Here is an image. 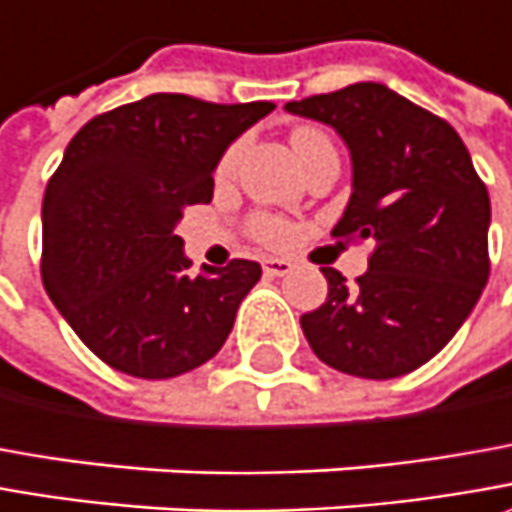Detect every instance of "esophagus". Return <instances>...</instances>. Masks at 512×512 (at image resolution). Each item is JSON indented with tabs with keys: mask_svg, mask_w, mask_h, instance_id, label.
<instances>
[{
	"mask_svg": "<svg viewBox=\"0 0 512 512\" xmlns=\"http://www.w3.org/2000/svg\"><path fill=\"white\" fill-rule=\"evenodd\" d=\"M291 269H294V263H291L289 257H266L263 260V272L269 274V277H286Z\"/></svg>",
	"mask_w": 512,
	"mask_h": 512,
	"instance_id": "1",
	"label": "esophagus"
}]
</instances>
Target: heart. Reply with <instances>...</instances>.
I'll return each instance as SVG.
<instances>
[{
  "label": "heart",
  "instance_id": "heart-1",
  "mask_svg": "<svg viewBox=\"0 0 512 512\" xmlns=\"http://www.w3.org/2000/svg\"><path fill=\"white\" fill-rule=\"evenodd\" d=\"M317 138H323V135L314 133V130H297V133L291 135V144L297 147V144L317 141ZM235 161H238V147H232V150L223 155L221 167H218V175H229L232 167H235ZM255 235L260 240H266V243H283L286 235H289V229H286L280 221H274V218H260V221H255Z\"/></svg>",
  "mask_w": 512,
  "mask_h": 512
}]
</instances>
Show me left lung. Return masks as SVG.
Wrapping results in <instances>:
<instances>
[{"label":"left lung","instance_id":"obj_1","mask_svg":"<svg viewBox=\"0 0 512 512\" xmlns=\"http://www.w3.org/2000/svg\"><path fill=\"white\" fill-rule=\"evenodd\" d=\"M351 155V198L331 238L377 240L354 286L323 266L328 297L300 317L320 360L394 379L436 357L479 303L490 274V198L459 133L377 81L289 101Z\"/></svg>","mask_w":512,"mask_h":512}]
</instances>
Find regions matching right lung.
<instances>
[{"instance_id": "add662e5", "label": "right lung", "mask_w": 512, "mask_h": 512, "mask_svg": "<svg viewBox=\"0 0 512 512\" xmlns=\"http://www.w3.org/2000/svg\"><path fill=\"white\" fill-rule=\"evenodd\" d=\"M272 110L155 93L96 115L67 144L42 203V283L110 368L169 379L221 351L260 263L192 277L175 226L212 201L223 152Z\"/></svg>"}]
</instances>
